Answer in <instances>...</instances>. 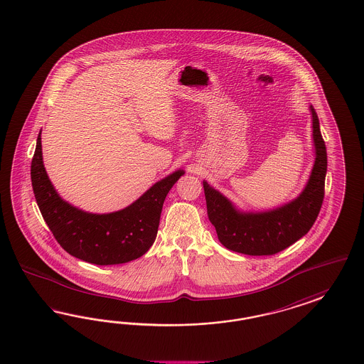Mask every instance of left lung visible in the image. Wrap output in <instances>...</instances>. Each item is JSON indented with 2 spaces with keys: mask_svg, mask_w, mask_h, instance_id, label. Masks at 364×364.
I'll return each instance as SVG.
<instances>
[{
  "mask_svg": "<svg viewBox=\"0 0 364 364\" xmlns=\"http://www.w3.org/2000/svg\"><path fill=\"white\" fill-rule=\"evenodd\" d=\"M310 113L316 158L305 188L294 200L269 210L244 212L206 181L202 182L208 217L225 248L244 255H274L313 227L323 205L328 163L320 122L311 105Z\"/></svg>",
  "mask_w": 364,
  "mask_h": 364,
  "instance_id": "8db88e82",
  "label": "left lung"
}]
</instances>
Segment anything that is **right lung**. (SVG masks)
Instances as JSON below:
<instances>
[{"label": "right lung", "instance_id": "1", "mask_svg": "<svg viewBox=\"0 0 364 364\" xmlns=\"http://www.w3.org/2000/svg\"><path fill=\"white\" fill-rule=\"evenodd\" d=\"M41 134L31 179L41 215L56 242L70 255L98 266L122 264L144 255L156 239L166 196L185 171L176 170L158 181L122 210L89 213L65 201L55 190L43 163Z\"/></svg>", "mask_w": 364, "mask_h": 364}]
</instances>
